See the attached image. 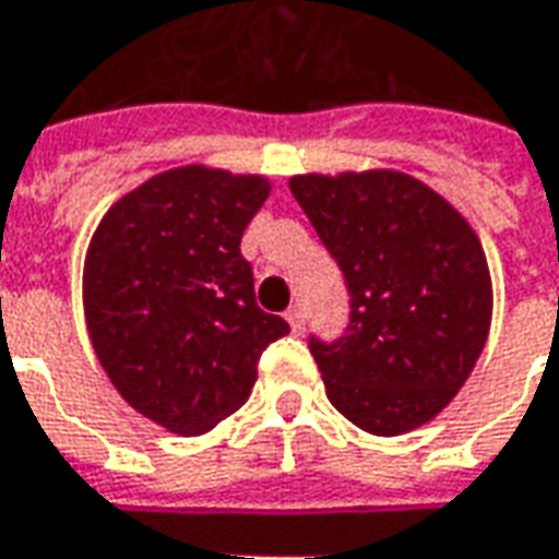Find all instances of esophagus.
<instances>
[{"label":"esophagus","instance_id":"1","mask_svg":"<svg viewBox=\"0 0 559 559\" xmlns=\"http://www.w3.org/2000/svg\"><path fill=\"white\" fill-rule=\"evenodd\" d=\"M284 318H287V323H290L293 333H302V330H306V311H302V306H290Z\"/></svg>","mask_w":559,"mask_h":559}]
</instances>
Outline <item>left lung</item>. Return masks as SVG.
Masks as SVG:
<instances>
[{
	"instance_id": "obj_1",
	"label": "left lung",
	"mask_w": 559,
	"mask_h": 559,
	"mask_svg": "<svg viewBox=\"0 0 559 559\" xmlns=\"http://www.w3.org/2000/svg\"><path fill=\"white\" fill-rule=\"evenodd\" d=\"M290 193L347 287L345 333L308 335L335 408L372 436L454 400L490 330V272L472 226L402 171L296 175Z\"/></svg>"
}]
</instances>
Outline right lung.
<instances>
[{"mask_svg": "<svg viewBox=\"0 0 559 559\" xmlns=\"http://www.w3.org/2000/svg\"><path fill=\"white\" fill-rule=\"evenodd\" d=\"M266 178L163 171L111 205L84 263L96 357L135 412L199 436L245 405L257 362L290 323L253 296L241 236Z\"/></svg>", "mask_w": 559, "mask_h": 559, "instance_id": "add662e5", "label": "right lung"}]
</instances>
